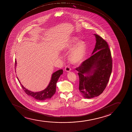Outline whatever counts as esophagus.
Segmentation results:
<instances>
[{"label": "esophagus", "instance_id": "34e87169", "mask_svg": "<svg viewBox=\"0 0 132 132\" xmlns=\"http://www.w3.org/2000/svg\"><path fill=\"white\" fill-rule=\"evenodd\" d=\"M65 71L67 72H69L71 70V68H70L69 65H67V66H65Z\"/></svg>", "mask_w": 132, "mask_h": 132}]
</instances>
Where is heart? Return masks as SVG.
<instances>
[{
	"label": "heart",
	"mask_w": 132,
	"mask_h": 132,
	"mask_svg": "<svg viewBox=\"0 0 132 132\" xmlns=\"http://www.w3.org/2000/svg\"><path fill=\"white\" fill-rule=\"evenodd\" d=\"M78 38L73 36L65 44L63 50H71L69 52V60L73 64H79L82 62L86 52V46L83 41H79Z\"/></svg>",
	"instance_id": "1"
}]
</instances>
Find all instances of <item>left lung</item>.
I'll use <instances>...</instances> for the list:
<instances>
[{
    "label": "left lung",
    "instance_id": "left-lung-1",
    "mask_svg": "<svg viewBox=\"0 0 132 132\" xmlns=\"http://www.w3.org/2000/svg\"><path fill=\"white\" fill-rule=\"evenodd\" d=\"M94 35L96 44L93 55L76 69L78 72L79 91L87 98L103 93L112 72V57L108 44L99 35Z\"/></svg>",
    "mask_w": 132,
    "mask_h": 132
}]
</instances>
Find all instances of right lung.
Returning a JSON list of instances; mask_svg holds the SVG:
<instances>
[{"label":"right lung","instance_id":"add662e5","mask_svg":"<svg viewBox=\"0 0 132 132\" xmlns=\"http://www.w3.org/2000/svg\"><path fill=\"white\" fill-rule=\"evenodd\" d=\"M15 70L16 71V67L17 64V61L15 59ZM63 73V70H59L58 71L53 73L52 74V78L49 84L48 85L46 88L45 89L42 91L38 92H33L32 91H29L26 89L21 85L20 80H19L18 77H17L18 80L21 85V87L23 90L26 93V94L34 98L36 100H44L46 99H48L52 98V96L54 95L56 92V83L59 78L61 75Z\"/></svg>","mask_w":132,"mask_h":132}]
</instances>
